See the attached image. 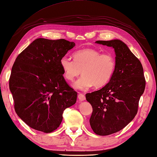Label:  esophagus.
Returning <instances> with one entry per match:
<instances>
[{"instance_id":"34e87169","label":"esophagus","mask_w":157,"mask_h":157,"mask_svg":"<svg viewBox=\"0 0 157 157\" xmlns=\"http://www.w3.org/2000/svg\"><path fill=\"white\" fill-rule=\"evenodd\" d=\"M78 98L79 101H83L86 100V97H85V95H83V94H79L78 95Z\"/></svg>"}]
</instances>
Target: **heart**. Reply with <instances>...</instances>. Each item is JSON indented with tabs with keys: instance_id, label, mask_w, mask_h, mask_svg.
Returning a JSON list of instances; mask_svg holds the SVG:
<instances>
[{
	"instance_id": "heart-1",
	"label": "heart",
	"mask_w": 157,
	"mask_h": 157,
	"mask_svg": "<svg viewBox=\"0 0 157 157\" xmlns=\"http://www.w3.org/2000/svg\"><path fill=\"white\" fill-rule=\"evenodd\" d=\"M74 60L67 56L60 60V65L66 79L73 81L81 73V78L73 83L74 88L87 90L94 86H105L114 75L116 62L109 53L101 54L94 49H84L74 54Z\"/></svg>"
}]
</instances>
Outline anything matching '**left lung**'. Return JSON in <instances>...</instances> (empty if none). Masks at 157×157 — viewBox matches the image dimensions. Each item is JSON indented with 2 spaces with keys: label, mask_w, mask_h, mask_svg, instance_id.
<instances>
[{
  "label": "left lung",
  "mask_w": 157,
  "mask_h": 157,
  "mask_svg": "<svg viewBox=\"0 0 157 157\" xmlns=\"http://www.w3.org/2000/svg\"><path fill=\"white\" fill-rule=\"evenodd\" d=\"M95 43L111 47L116 55L111 80L101 90L86 95L93 109L90 126L95 134L107 136L122 130L135 117L145 80L141 62L125 43L119 39Z\"/></svg>",
  "instance_id": "1"
}]
</instances>
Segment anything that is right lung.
I'll use <instances>...</instances> for the list:
<instances>
[{"label":"right lung","instance_id":"1","mask_svg":"<svg viewBox=\"0 0 157 157\" xmlns=\"http://www.w3.org/2000/svg\"><path fill=\"white\" fill-rule=\"evenodd\" d=\"M75 46L65 39L37 38L16 58L10 90L18 116L36 130L49 133L59 127L77 93L66 83L60 60Z\"/></svg>","mask_w":157,"mask_h":157}]
</instances>
